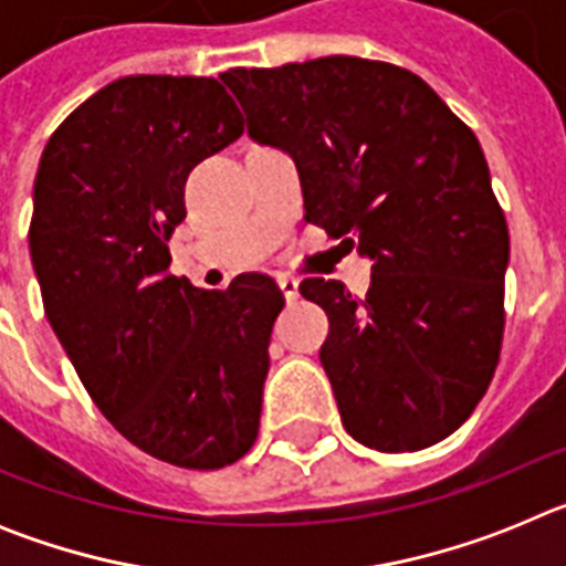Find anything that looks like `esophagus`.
<instances>
[{
	"label": "esophagus",
	"mask_w": 566,
	"mask_h": 566,
	"mask_svg": "<svg viewBox=\"0 0 566 566\" xmlns=\"http://www.w3.org/2000/svg\"><path fill=\"white\" fill-rule=\"evenodd\" d=\"M277 283H280V289H283V294H286L289 303H292V300H297V294H300V280L297 277H292V274H280Z\"/></svg>",
	"instance_id": "1"
}]
</instances>
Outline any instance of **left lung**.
I'll return each mask as SVG.
<instances>
[{
    "instance_id": "left-lung-1",
    "label": "left lung",
    "mask_w": 566,
    "mask_h": 566,
    "mask_svg": "<svg viewBox=\"0 0 566 566\" xmlns=\"http://www.w3.org/2000/svg\"><path fill=\"white\" fill-rule=\"evenodd\" d=\"M249 138L297 164L306 221L371 260L357 297L308 277L328 314L319 363L345 431L422 451L473 413L499 365L510 234L473 129L417 73L326 56L234 67Z\"/></svg>"
}]
</instances>
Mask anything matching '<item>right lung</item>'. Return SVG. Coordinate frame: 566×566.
<instances>
[{
    "label": "right lung",
    "instance_id": "1",
    "mask_svg": "<svg viewBox=\"0 0 566 566\" xmlns=\"http://www.w3.org/2000/svg\"><path fill=\"white\" fill-rule=\"evenodd\" d=\"M243 135L218 78L127 76L50 135L30 260L44 314L98 411L161 462L218 470L258 439L283 292L240 274L207 292L169 274L195 164Z\"/></svg>",
    "mask_w": 566,
    "mask_h": 566
}]
</instances>
